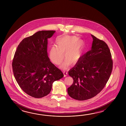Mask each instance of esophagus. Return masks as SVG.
<instances>
[{"mask_svg": "<svg viewBox=\"0 0 126 126\" xmlns=\"http://www.w3.org/2000/svg\"><path fill=\"white\" fill-rule=\"evenodd\" d=\"M63 74H64V77H66L67 76V73L66 72H63Z\"/></svg>", "mask_w": 126, "mask_h": 126, "instance_id": "34e87169", "label": "esophagus"}]
</instances>
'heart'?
Returning <instances> with one entry per match:
<instances>
[{
    "label": "heart",
    "instance_id": "b5f03b06",
    "mask_svg": "<svg viewBox=\"0 0 126 126\" xmlns=\"http://www.w3.org/2000/svg\"><path fill=\"white\" fill-rule=\"evenodd\" d=\"M85 42L76 36L67 35L56 40V45L49 49V57L54 63L60 64L64 58L66 60L61 65V68L66 69L71 65L76 64L81 56Z\"/></svg>",
    "mask_w": 126,
    "mask_h": 126
}]
</instances>
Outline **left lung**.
Masks as SVG:
<instances>
[{"instance_id": "8db88e82", "label": "left lung", "mask_w": 126, "mask_h": 126, "mask_svg": "<svg viewBox=\"0 0 126 126\" xmlns=\"http://www.w3.org/2000/svg\"><path fill=\"white\" fill-rule=\"evenodd\" d=\"M91 50L84 54L68 71L73 83L67 88L70 96L78 100L92 98L104 88L112 68L111 54L107 44L91 35Z\"/></svg>"}]
</instances>
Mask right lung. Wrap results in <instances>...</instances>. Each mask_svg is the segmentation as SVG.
Returning <instances> with one entry per match:
<instances>
[{"label":"right lung","instance_id":"right-lung-1","mask_svg":"<svg viewBox=\"0 0 126 126\" xmlns=\"http://www.w3.org/2000/svg\"><path fill=\"white\" fill-rule=\"evenodd\" d=\"M55 32L39 31L25 38L14 54L12 67L16 82L26 93L34 98L48 95L54 81L64 76L50 62L47 52V39Z\"/></svg>","mask_w":126,"mask_h":126}]
</instances>
